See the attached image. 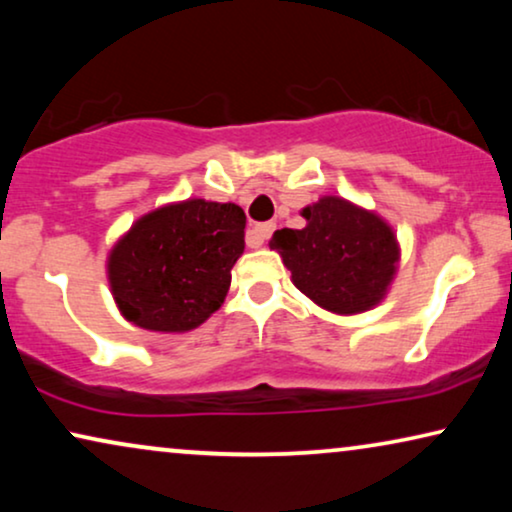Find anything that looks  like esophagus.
<instances>
[{"instance_id": "1", "label": "esophagus", "mask_w": 512, "mask_h": 512, "mask_svg": "<svg viewBox=\"0 0 512 512\" xmlns=\"http://www.w3.org/2000/svg\"><path fill=\"white\" fill-rule=\"evenodd\" d=\"M275 233V223L272 221H265V223H256L254 230H251V235L256 237V244H263L268 237Z\"/></svg>"}]
</instances>
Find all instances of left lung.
<instances>
[{"instance_id": "left-lung-1", "label": "left lung", "mask_w": 512, "mask_h": 512, "mask_svg": "<svg viewBox=\"0 0 512 512\" xmlns=\"http://www.w3.org/2000/svg\"><path fill=\"white\" fill-rule=\"evenodd\" d=\"M303 216L305 228L275 230L270 240L293 284L338 314L366 312L380 303L398 263V244L387 223L333 195L305 207Z\"/></svg>"}]
</instances>
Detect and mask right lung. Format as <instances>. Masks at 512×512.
<instances>
[{"label":"right lung","mask_w":512,"mask_h":512,"mask_svg":"<svg viewBox=\"0 0 512 512\" xmlns=\"http://www.w3.org/2000/svg\"><path fill=\"white\" fill-rule=\"evenodd\" d=\"M247 216L233 202L186 200L139 219L109 256L123 317L146 331L179 333L219 310L244 251Z\"/></svg>","instance_id":"right-lung-1"}]
</instances>
